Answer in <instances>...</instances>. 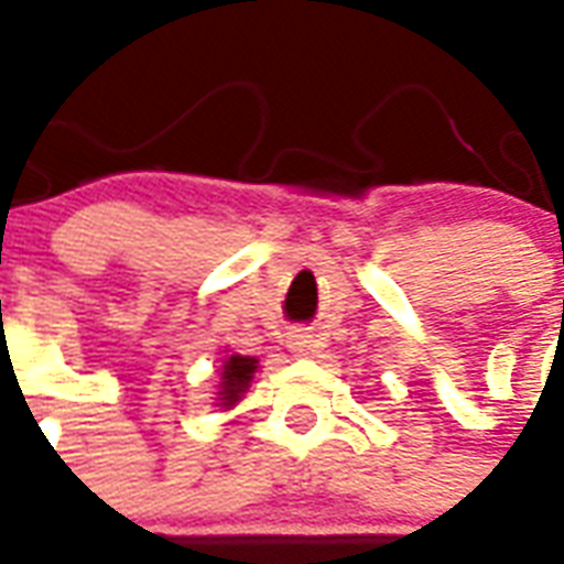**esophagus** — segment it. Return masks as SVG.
Returning a JSON list of instances; mask_svg holds the SVG:
<instances>
[{
  "label": "esophagus",
  "instance_id": "1",
  "mask_svg": "<svg viewBox=\"0 0 564 564\" xmlns=\"http://www.w3.org/2000/svg\"><path fill=\"white\" fill-rule=\"evenodd\" d=\"M290 348L299 354V357H307V354H313V348H316V339H313L310 330H295V334H290Z\"/></svg>",
  "mask_w": 564,
  "mask_h": 564
}]
</instances>
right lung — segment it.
<instances>
[{
    "label": "right lung",
    "instance_id": "right-lung-1",
    "mask_svg": "<svg viewBox=\"0 0 564 564\" xmlns=\"http://www.w3.org/2000/svg\"><path fill=\"white\" fill-rule=\"evenodd\" d=\"M257 360L254 357H242V354H228L221 360L219 369V392H216V406L230 410L242 401V394L248 392V386L254 380Z\"/></svg>",
    "mask_w": 564,
    "mask_h": 564
}]
</instances>
